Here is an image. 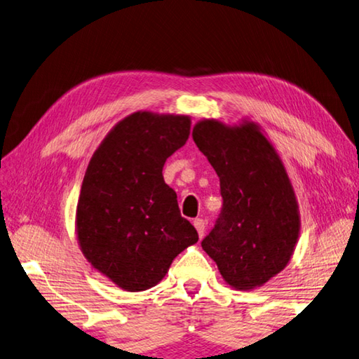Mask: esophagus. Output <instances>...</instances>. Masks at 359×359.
<instances>
[{
	"label": "esophagus",
	"instance_id": "obj_1",
	"mask_svg": "<svg viewBox=\"0 0 359 359\" xmlns=\"http://www.w3.org/2000/svg\"><path fill=\"white\" fill-rule=\"evenodd\" d=\"M193 224H194V228H196V231H198L199 238H203V236H204V231H205V223H204L203 218H194Z\"/></svg>",
	"mask_w": 359,
	"mask_h": 359
}]
</instances>
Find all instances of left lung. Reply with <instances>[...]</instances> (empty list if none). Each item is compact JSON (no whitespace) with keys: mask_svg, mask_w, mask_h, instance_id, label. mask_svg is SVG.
I'll return each instance as SVG.
<instances>
[{"mask_svg":"<svg viewBox=\"0 0 359 359\" xmlns=\"http://www.w3.org/2000/svg\"><path fill=\"white\" fill-rule=\"evenodd\" d=\"M193 141L220 177L223 205L203 239L231 287L252 290L278 274L299 234L297 203L287 171L255 123L236 128L203 120Z\"/></svg>","mask_w":359,"mask_h":359,"instance_id":"obj_1","label":"left lung"}]
</instances>
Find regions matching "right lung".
<instances>
[{
    "label": "right lung",
    "mask_w": 359,
    "mask_h": 359,
    "mask_svg": "<svg viewBox=\"0 0 359 359\" xmlns=\"http://www.w3.org/2000/svg\"><path fill=\"white\" fill-rule=\"evenodd\" d=\"M185 115L135 112L115 125L90 161L77 203V238L95 269L120 288L144 291L198 242L163 179L165 161L187 142Z\"/></svg>",
    "instance_id": "add662e5"
}]
</instances>
